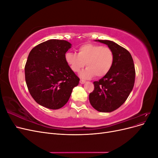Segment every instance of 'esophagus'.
<instances>
[{
	"label": "esophagus",
	"mask_w": 158,
	"mask_h": 158,
	"mask_svg": "<svg viewBox=\"0 0 158 158\" xmlns=\"http://www.w3.org/2000/svg\"><path fill=\"white\" fill-rule=\"evenodd\" d=\"M85 82L84 80H80V84H84Z\"/></svg>",
	"instance_id": "1"
}]
</instances>
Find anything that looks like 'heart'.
<instances>
[{
    "mask_svg": "<svg viewBox=\"0 0 158 158\" xmlns=\"http://www.w3.org/2000/svg\"><path fill=\"white\" fill-rule=\"evenodd\" d=\"M114 58L113 51L109 47L92 44L80 46L78 54L67 52L65 55L66 63L74 73H79L86 66L87 69L80 74L84 78L94 76L98 78L104 77L111 69Z\"/></svg>",
    "mask_w": 158,
    "mask_h": 158,
    "instance_id": "heart-1",
    "label": "heart"
}]
</instances>
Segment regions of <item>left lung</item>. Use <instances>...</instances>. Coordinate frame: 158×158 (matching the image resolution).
Returning <instances> with one entry per match:
<instances>
[{"instance_id": "8db88e82", "label": "left lung", "mask_w": 158, "mask_h": 158, "mask_svg": "<svg viewBox=\"0 0 158 158\" xmlns=\"http://www.w3.org/2000/svg\"><path fill=\"white\" fill-rule=\"evenodd\" d=\"M108 45L114 53V63L109 73L94 82V89L89 95L92 106L99 112L109 113L125 102L134 87L135 68L132 57L126 49L109 40H98Z\"/></svg>"}]
</instances>
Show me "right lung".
<instances>
[{"label":"right lung","instance_id":"obj_1","mask_svg":"<svg viewBox=\"0 0 158 158\" xmlns=\"http://www.w3.org/2000/svg\"><path fill=\"white\" fill-rule=\"evenodd\" d=\"M71 44L65 40H50L31 49L25 65V79L33 99L51 109L68 102L80 78L65 60Z\"/></svg>","mask_w":158,"mask_h":158}]
</instances>
